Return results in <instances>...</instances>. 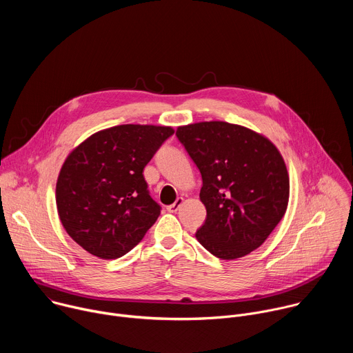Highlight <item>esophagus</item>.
<instances>
[{"label": "esophagus", "instance_id": "esophagus-1", "mask_svg": "<svg viewBox=\"0 0 353 353\" xmlns=\"http://www.w3.org/2000/svg\"><path fill=\"white\" fill-rule=\"evenodd\" d=\"M183 203H184V199H183V198H177L172 205H169V207H168V211H169V212H177V211L180 210V207L183 205Z\"/></svg>", "mask_w": 353, "mask_h": 353}]
</instances>
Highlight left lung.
I'll return each mask as SVG.
<instances>
[{"mask_svg":"<svg viewBox=\"0 0 353 353\" xmlns=\"http://www.w3.org/2000/svg\"><path fill=\"white\" fill-rule=\"evenodd\" d=\"M176 137L203 177L207 218L196 240L222 260L259 248L288 207L289 177L279 150L263 135L225 121L179 127Z\"/></svg>","mask_w":353,"mask_h":353,"instance_id":"left-lung-1","label":"left lung"}]
</instances>
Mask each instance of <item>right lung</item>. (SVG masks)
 Returning <instances> with one entry per match:
<instances>
[{
	"instance_id": "add662e5",
	"label": "right lung",
	"mask_w": 353,
	"mask_h": 353,
	"mask_svg": "<svg viewBox=\"0 0 353 353\" xmlns=\"http://www.w3.org/2000/svg\"><path fill=\"white\" fill-rule=\"evenodd\" d=\"M170 127L116 125L75 148L64 162L56 188L60 221L92 256L120 259L131 251L161 215L149 195L143 169Z\"/></svg>"
}]
</instances>
